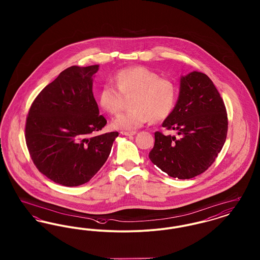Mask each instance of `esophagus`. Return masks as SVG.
I'll return each instance as SVG.
<instances>
[{
    "label": "esophagus",
    "instance_id": "34e87169",
    "mask_svg": "<svg viewBox=\"0 0 260 260\" xmlns=\"http://www.w3.org/2000/svg\"><path fill=\"white\" fill-rule=\"evenodd\" d=\"M123 136H135L136 134V132H122L121 133Z\"/></svg>",
    "mask_w": 260,
    "mask_h": 260
}]
</instances>
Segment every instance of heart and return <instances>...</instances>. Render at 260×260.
I'll return each mask as SVG.
<instances>
[{
	"label": "heart",
	"mask_w": 260,
	"mask_h": 260,
	"mask_svg": "<svg viewBox=\"0 0 260 260\" xmlns=\"http://www.w3.org/2000/svg\"><path fill=\"white\" fill-rule=\"evenodd\" d=\"M117 87L103 85L99 94L100 106L111 115L123 108L124 95H132V110L118 116L112 126L116 129L136 131L150 122L166 119L173 110L177 88L173 81L160 78L159 74L143 66L127 67L115 76Z\"/></svg>",
	"instance_id": "heart-1"
}]
</instances>
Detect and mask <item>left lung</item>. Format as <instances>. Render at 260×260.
<instances>
[{"label":"left lung","instance_id":"1","mask_svg":"<svg viewBox=\"0 0 260 260\" xmlns=\"http://www.w3.org/2000/svg\"><path fill=\"white\" fill-rule=\"evenodd\" d=\"M178 136L155 133L151 161L170 176L189 179L206 172L226 140V108L212 81L193 71L180 78L177 102L161 124Z\"/></svg>","mask_w":260,"mask_h":260}]
</instances>
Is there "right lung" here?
<instances>
[{"label":"right lung","instance_id":"right-lung-1","mask_svg":"<svg viewBox=\"0 0 260 260\" xmlns=\"http://www.w3.org/2000/svg\"><path fill=\"white\" fill-rule=\"evenodd\" d=\"M99 67L65 69L38 94L28 113L25 139L31 159L57 184L87 183L105 164L119 136H94L107 123L92 93Z\"/></svg>","mask_w":260,"mask_h":260}]
</instances>
